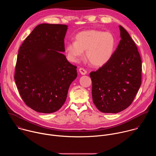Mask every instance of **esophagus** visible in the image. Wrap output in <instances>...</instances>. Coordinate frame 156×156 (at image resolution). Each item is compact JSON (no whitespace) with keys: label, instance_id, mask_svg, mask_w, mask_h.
<instances>
[{"label":"esophagus","instance_id":"34e87169","mask_svg":"<svg viewBox=\"0 0 156 156\" xmlns=\"http://www.w3.org/2000/svg\"><path fill=\"white\" fill-rule=\"evenodd\" d=\"M79 72H80V73L82 75H86V73H87L86 70H84V69H82V68H80V69H79Z\"/></svg>","mask_w":156,"mask_h":156}]
</instances>
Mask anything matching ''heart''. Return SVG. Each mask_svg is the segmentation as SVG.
I'll list each match as a JSON object with an SVG mask.
<instances>
[{
    "label": "heart",
    "instance_id": "heart-1",
    "mask_svg": "<svg viewBox=\"0 0 156 156\" xmlns=\"http://www.w3.org/2000/svg\"><path fill=\"white\" fill-rule=\"evenodd\" d=\"M116 46L115 37L110 32L91 30L75 36V41L66 44L65 53L72 62H78L86 51V57L95 66H102L112 58Z\"/></svg>",
    "mask_w": 156,
    "mask_h": 156
}]
</instances>
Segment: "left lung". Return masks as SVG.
I'll return each instance as SVG.
<instances>
[{"mask_svg":"<svg viewBox=\"0 0 156 156\" xmlns=\"http://www.w3.org/2000/svg\"><path fill=\"white\" fill-rule=\"evenodd\" d=\"M121 40L111 60L90 75L93 101L103 113L115 114L129 107L141 83V59L135 42L119 25Z\"/></svg>","mask_w":156,"mask_h":156,"instance_id":"obj_1","label":"left lung"}]
</instances>
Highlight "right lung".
<instances>
[{
    "label": "right lung",
    "mask_w": 156,
    "mask_h": 156,
    "mask_svg": "<svg viewBox=\"0 0 156 156\" xmlns=\"http://www.w3.org/2000/svg\"><path fill=\"white\" fill-rule=\"evenodd\" d=\"M67 29L65 25L40 24L19 49L15 81L22 99L37 112L59 110L77 77V67L62 53Z\"/></svg>",
    "instance_id": "1"
}]
</instances>
